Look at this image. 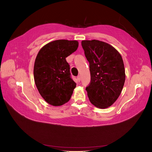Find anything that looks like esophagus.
<instances>
[{"label": "esophagus", "mask_w": 152, "mask_h": 152, "mask_svg": "<svg viewBox=\"0 0 152 152\" xmlns=\"http://www.w3.org/2000/svg\"><path fill=\"white\" fill-rule=\"evenodd\" d=\"M77 80H78V81H79V82L80 81L81 78H80V75H78V76H77Z\"/></svg>", "instance_id": "esophagus-1"}]
</instances>
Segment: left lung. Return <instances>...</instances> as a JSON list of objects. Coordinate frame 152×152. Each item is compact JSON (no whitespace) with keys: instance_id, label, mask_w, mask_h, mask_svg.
Segmentation results:
<instances>
[{"instance_id":"obj_1","label":"left lung","mask_w":152,"mask_h":152,"mask_svg":"<svg viewBox=\"0 0 152 152\" xmlns=\"http://www.w3.org/2000/svg\"><path fill=\"white\" fill-rule=\"evenodd\" d=\"M81 44L89 63L91 82L86 88L87 96L95 107L108 108L120 96L125 82L121 55L102 41L82 40Z\"/></svg>"}]
</instances>
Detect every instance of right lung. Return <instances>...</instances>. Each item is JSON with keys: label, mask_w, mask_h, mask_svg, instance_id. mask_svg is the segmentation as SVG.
<instances>
[{"label": "right lung", "mask_w": 152, "mask_h": 152, "mask_svg": "<svg viewBox=\"0 0 152 152\" xmlns=\"http://www.w3.org/2000/svg\"><path fill=\"white\" fill-rule=\"evenodd\" d=\"M79 46L77 40H57L41 49L36 57L34 75L40 94L49 104L61 106L70 100L76 83L66 58Z\"/></svg>", "instance_id": "right-lung-1"}]
</instances>
